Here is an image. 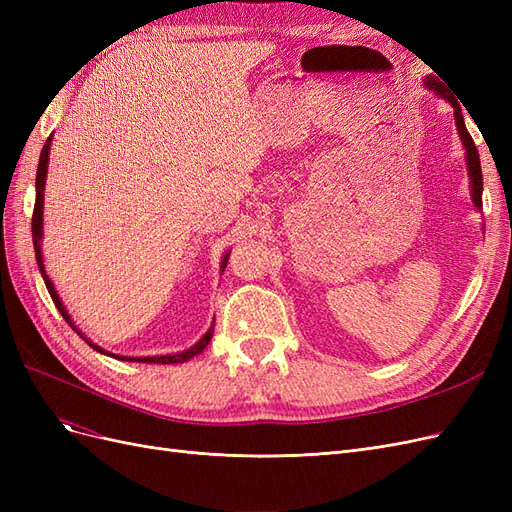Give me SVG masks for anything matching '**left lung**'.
Returning a JSON list of instances; mask_svg holds the SVG:
<instances>
[{"mask_svg": "<svg viewBox=\"0 0 512 512\" xmlns=\"http://www.w3.org/2000/svg\"><path fill=\"white\" fill-rule=\"evenodd\" d=\"M425 83H427L429 89L436 91L438 96L446 98L455 108V123H457V130H459V136H461V141H463V147H466V156H468V170H470V179H472V200H474V205L480 209V207H483V173H480L478 149H476V145L472 141V136H470V132L466 128V123H463L461 104L457 102V98L451 94V91L444 87V83H440L436 79V76H429Z\"/></svg>", "mask_w": 512, "mask_h": 512, "instance_id": "obj_1", "label": "left lung"}]
</instances>
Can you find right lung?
Listing matches in <instances>:
<instances>
[{"mask_svg": "<svg viewBox=\"0 0 512 512\" xmlns=\"http://www.w3.org/2000/svg\"><path fill=\"white\" fill-rule=\"evenodd\" d=\"M49 149H51V136L46 138V143H44V147H42V153H40V162H38V173H36V205H34V215H32V235H34V250H36V260H38V267H40V273H42V277H44V284H46V290H49V294H51V299H53V303H55V307L59 309V314L66 318V322L70 324L72 327V331H76L79 333L81 337H83V333L74 327V322L70 320V316H68V312H66V307H64V303L59 301V297H57V290L53 288V282L49 280V275H46V271H44V262H42V252H40V239H42V203H44V181H46V164H49ZM226 260H228V254H226V258H224V262H222V267L226 269ZM211 337H213V327L205 333V337L200 339V342L196 344V346H192L190 350H185V352H179V354H168V356H136V359H130V356H117V359H121V361H138V363H183V361H188V359H192L194 354H198V352H203L205 348H207V344L211 342ZM85 339V337H83ZM85 342L94 348V350H98V352H104L100 346H96V344H91L89 339H85ZM104 354H108V352H104Z\"/></svg>", "mask_w": 512, "mask_h": 512, "instance_id": "add662e5", "label": "right lung"}]
</instances>
